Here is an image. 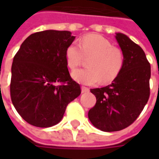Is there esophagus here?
Segmentation results:
<instances>
[{
  "label": "esophagus",
  "mask_w": 159,
  "mask_h": 159,
  "mask_svg": "<svg viewBox=\"0 0 159 159\" xmlns=\"http://www.w3.org/2000/svg\"><path fill=\"white\" fill-rule=\"evenodd\" d=\"M89 88H87V87L83 86L82 87V93H89Z\"/></svg>",
  "instance_id": "1"
}]
</instances>
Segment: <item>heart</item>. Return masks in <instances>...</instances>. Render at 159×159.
Segmentation results:
<instances>
[{
  "label": "heart",
  "mask_w": 159,
  "mask_h": 159,
  "mask_svg": "<svg viewBox=\"0 0 159 159\" xmlns=\"http://www.w3.org/2000/svg\"><path fill=\"white\" fill-rule=\"evenodd\" d=\"M66 59L70 69L79 67L85 59L86 69L73 71L75 79L86 85H95L101 81L107 84L117 78L124 66L123 51L104 36L89 34L83 36L79 45L70 43L66 50Z\"/></svg>",
  "instance_id": "heart-1"
}]
</instances>
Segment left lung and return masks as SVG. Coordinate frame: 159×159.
I'll return each instance as SVG.
<instances>
[{"label": "left lung", "mask_w": 159, "mask_h": 159, "mask_svg": "<svg viewBox=\"0 0 159 159\" xmlns=\"http://www.w3.org/2000/svg\"><path fill=\"white\" fill-rule=\"evenodd\" d=\"M124 55L122 72L111 84L90 89L96 104L89 118L105 132L119 131L131 125L140 116L150 97L151 66L140 46L122 33L116 35Z\"/></svg>", "instance_id": "8db88e82"}]
</instances>
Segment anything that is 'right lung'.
<instances>
[{"label": "right lung", "mask_w": 159, "mask_h": 159, "mask_svg": "<svg viewBox=\"0 0 159 159\" xmlns=\"http://www.w3.org/2000/svg\"><path fill=\"white\" fill-rule=\"evenodd\" d=\"M75 36L66 30L31 34L13 58L11 100L18 113L33 126L52 127L60 122L81 87L70 75L66 50Z\"/></svg>", "instance_id": "right-lung-1"}]
</instances>
